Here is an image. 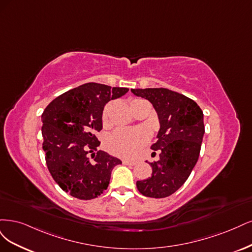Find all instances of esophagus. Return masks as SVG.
Segmentation results:
<instances>
[{"mask_svg":"<svg viewBox=\"0 0 252 252\" xmlns=\"http://www.w3.org/2000/svg\"><path fill=\"white\" fill-rule=\"evenodd\" d=\"M124 164L135 165V164H137V161H134V160H124Z\"/></svg>","mask_w":252,"mask_h":252,"instance_id":"1","label":"esophagus"}]
</instances>
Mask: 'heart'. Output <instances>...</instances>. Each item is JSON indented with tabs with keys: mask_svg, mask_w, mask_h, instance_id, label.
I'll use <instances>...</instances> for the list:
<instances>
[{
	"mask_svg": "<svg viewBox=\"0 0 252 252\" xmlns=\"http://www.w3.org/2000/svg\"><path fill=\"white\" fill-rule=\"evenodd\" d=\"M139 99H133L134 102ZM112 103L105 105L102 112V121L104 125L109 124V115ZM148 140V133L140 127L135 128H119L110 134L105 140V147L114 155L120 157H132L139 151Z\"/></svg>",
	"mask_w": 252,
	"mask_h": 252,
	"instance_id": "1",
	"label": "heart"
}]
</instances>
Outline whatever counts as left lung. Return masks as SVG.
<instances>
[{
    "label": "left lung",
    "instance_id": "obj_1",
    "mask_svg": "<svg viewBox=\"0 0 252 252\" xmlns=\"http://www.w3.org/2000/svg\"><path fill=\"white\" fill-rule=\"evenodd\" d=\"M155 109L160 128L152 145L159 160L152 162V176L137 181L143 196L165 198L179 189L196 165L204 136L203 112L196 101L164 88L131 89Z\"/></svg>",
    "mask_w": 252,
    "mask_h": 252
}]
</instances>
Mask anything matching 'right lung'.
<instances>
[{"instance_id":"1","label":"right lung","mask_w":252,"mask_h":252,"mask_svg":"<svg viewBox=\"0 0 252 252\" xmlns=\"http://www.w3.org/2000/svg\"><path fill=\"white\" fill-rule=\"evenodd\" d=\"M127 88L88 83L56 97L42 114L43 150L48 169L72 197L91 200L108 189L111 173L121 160L97 151L95 135L102 128V112ZM93 152V159L86 155Z\"/></svg>"}]
</instances>
